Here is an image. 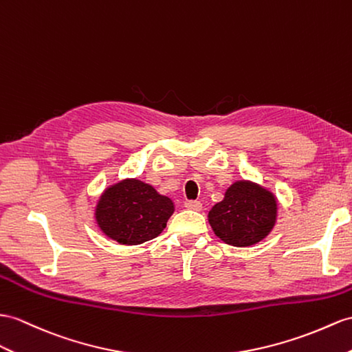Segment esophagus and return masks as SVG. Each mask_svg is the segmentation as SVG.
Masks as SVG:
<instances>
[{"label": "esophagus", "instance_id": "34e87169", "mask_svg": "<svg viewBox=\"0 0 352 352\" xmlns=\"http://www.w3.org/2000/svg\"><path fill=\"white\" fill-rule=\"evenodd\" d=\"M185 208L186 209H191V210H201V208H203V204L200 203V201H197V200H186L185 201Z\"/></svg>", "mask_w": 352, "mask_h": 352}]
</instances>
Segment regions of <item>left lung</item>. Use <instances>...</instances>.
Listing matches in <instances>:
<instances>
[{
	"mask_svg": "<svg viewBox=\"0 0 352 352\" xmlns=\"http://www.w3.org/2000/svg\"><path fill=\"white\" fill-rule=\"evenodd\" d=\"M278 203L265 188L239 181L231 185L224 200L209 212V224L222 242L251 246L267 236L276 222Z\"/></svg>",
	"mask_w": 352,
	"mask_h": 352,
	"instance_id": "1",
	"label": "left lung"
}]
</instances>
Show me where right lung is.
I'll list each match as a JSON object with an SVG mask.
<instances>
[{"label":"right lung","instance_id":"right-lung-1","mask_svg":"<svg viewBox=\"0 0 352 352\" xmlns=\"http://www.w3.org/2000/svg\"><path fill=\"white\" fill-rule=\"evenodd\" d=\"M173 212L168 197L139 179H125L102 192L96 219L102 233L118 243L140 245L155 239Z\"/></svg>","mask_w":352,"mask_h":352}]
</instances>
